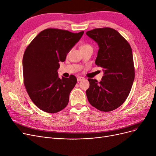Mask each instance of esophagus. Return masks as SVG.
Masks as SVG:
<instances>
[{
	"label": "esophagus",
	"mask_w": 156,
	"mask_h": 156,
	"mask_svg": "<svg viewBox=\"0 0 156 156\" xmlns=\"http://www.w3.org/2000/svg\"><path fill=\"white\" fill-rule=\"evenodd\" d=\"M77 81H82V80L84 79V78L83 77H81V76H79V77H77Z\"/></svg>",
	"instance_id": "esophagus-1"
}]
</instances>
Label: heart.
<instances>
[{"instance_id":"1","label":"heart","mask_w":156,"mask_h":156,"mask_svg":"<svg viewBox=\"0 0 156 156\" xmlns=\"http://www.w3.org/2000/svg\"><path fill=\"white\" fill-rule=\"evenodd\" d=\"M87 48H92V46L89 44H85V45H83L81 47V49H87Z\"/></svg>"}]
</instances>
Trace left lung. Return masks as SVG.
I'll list each match as a JSON object with an SVG mask.
<instances>
[{"instance_id":"obj_1","label":"left lung","mask_w":156,"mask_h":156,"mask_svg":"<svg viewBox=\"0 0 156 156\" xmlns=\"http://www.w3.org/2000/svg\"><path fill=\"white\" fill-rule=\"evenodd\" d=\"M86 34L99 46L95 63L104 72L99 83L96 79H88V100L101 111H113L123 104L133 85L135 69L131 48L111 28L94 29Z\"/></svg>"}]
</instances>
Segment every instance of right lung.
<instances>
[{
  "mask_svg": "<svg viewBox=\"0 0 156 156\" xmlns=\"http://www.w3.org/2000/svg\"><path fill=\"white\" fill-rule=\"evenodd\" d=\"M84 32L48 29L40 32L27 48L23 58L24 84L33 103L49 113L60 111L67 106L77 79L58 77L60 62L81 39Z\"/></svg>",
  "mask_w": 156,
  "mask_h": 156,
  "instance_id": "right-lung-1",
  "label": "right lung"
}]
</instances>
